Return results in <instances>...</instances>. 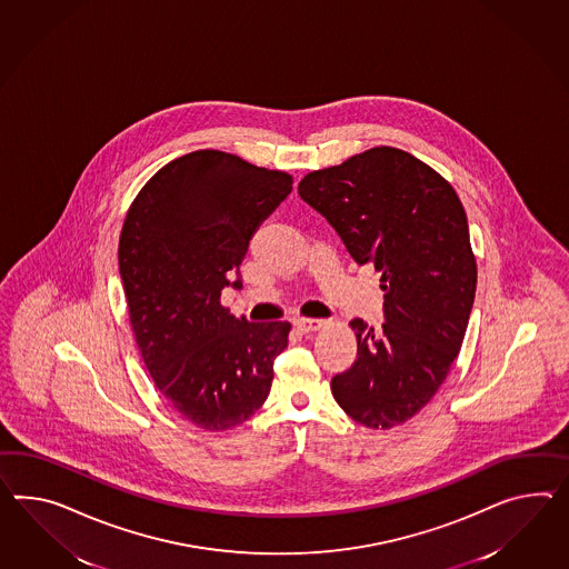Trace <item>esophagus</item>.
I'll return each mask as SVG.
<instances>
[{"label":"esophagus","instance_id":"34e87169","mask_svg":"<svg viewBox=\"0 0 569 569\" xmlns=\"http://www.w3.org/2000/svg\"><path fill=\"white\" fill-rule=\"evenodd\" d=\"M323 320H311V318H299V320L295 321V326H297V330L299 332H303V335H309V332H318L320 328H323Z\"/></svg>","mask_w":569,"mask_h":569}]
</instances>
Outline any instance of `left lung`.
<instances>
[{"mask_svg": "<svg viewBox=\"0 0 569 569\" xmlns=\"http://www.w3.org/2000/svg\"><path fill=\"white\" fill-rule=\"evenodd\" d=\"M299 196L335 227L355 262L381 272L386 323L373 330L350 321L357 361L330 388L352 421L392 429L429 405L467 335L477 258L465 206L448 179L393 147L307 173Z\"/></svg>", "mask_w": 569, "mask_h": 569, "instance_id": "1", "label": "left lung"}]
</instances>
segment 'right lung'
<instances>
[{"label": "right lung", "mask_w": 569, "mask_h": 569, "mask_svg": "<svg viewBox=\"0 0 569 569\" xmlns=\"http://www.w3.org/2000/svg\"><path fill=\"white\" fill-rule=\"evenodd\" d=\"M291 190L287 171L206 148L150 177L123 220L117 258L136 345L167 402L204 431L262 407L289 345V321L234 318L220 292Z\"/></svg>", "instance_id": "obj_1"}]
</instances>
